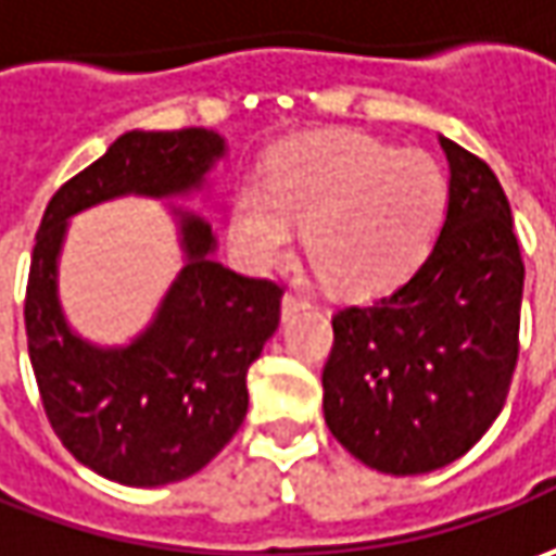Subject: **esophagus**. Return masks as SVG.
<instances>
[{
  "label": "esophagus",
  "mask_w": 556,
  "mask_h": 556,
  "mask_svg": "<svg viewBox=\"0 0 556 556\" xmlns=\"http://www.w3.org/2000/svg\"><path fill=\"white\" fill-rule=\"evenodd\" d=\"M307 307H311L307 298L295 295V292H286V295H282V316H286V319L292 314H298V311H307Z\"/></svg>",
  "instance_id": "esophagus-1"
}]
</instances>
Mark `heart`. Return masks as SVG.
Listing matches in <instances>:
<instances>
[{"label":"heart","mask_w":556,"mask_h":556,"mask_svg":"<svg viewBox=\"0 0 556 556\" xmlns=\"http://www.w3.org/2000/svg\"><path fill=\"white\" fill-rule=\"evenodd\" d=\"M446 208L450 178L428 153L329 131L286 147L264 184H240L230 240L264 274L289 258L304 227L307 255L338 292L375 295L428 258Z\"/></svg>","instance_id":"1"}]
</instances>
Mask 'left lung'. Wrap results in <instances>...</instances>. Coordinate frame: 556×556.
Wrapping results in <instances>:
<instances>
[{"label": "left lung", "mask_w": 556, "mask_h": 556, "mask_svg": "<svg viewBox=\"0 0 556 556\" xmlns=\"http://www.w3.org/2000/svg\"><path fill=\"white\" fill-rule=\"evenodd\" d=\"M450 208L431 255L396 292L332 316L326 425L381 473L443 468L492 428L520 354L523 258L505 190L480 156L440 138Z\"/></svg>", "instance_id": "8db88e82"}]
</instances>
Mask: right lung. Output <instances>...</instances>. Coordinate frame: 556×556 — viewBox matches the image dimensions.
I'll return each instance as SVG.
<instances>
[{"label":"right lung","instance_id":"right-lung-1","mask_svg":"<svg viewBox=\"0 0 556 556\" xmlns=\"http://www.w3.org/2000/svg\"><path fill=\"white\" fill-rule=\"evenodd\" d=\"M224 153L208 128L125 131L51 197L36 233L24 323L42 406L76 462L125 486L184 480L233 440L249 409L245 375L277 332L282 289L224 267L212 224L175 208L181 274L131 344L98 348L70 329L58 298L67 220L128 193L187 197Z\"/></svg>","mask_w":556,"mask_h":556}]
</instances>
